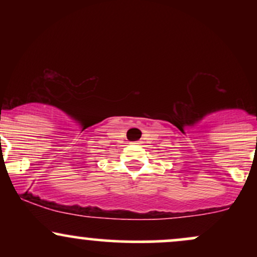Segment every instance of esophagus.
<instances>
[{
  "mask_svg": "<svg viewBox=\"0 0 257 257\" xmlns=\"http://www.w3.org/2000/svg\"><path fill=\"white\" fill-rule=\"evenodd\" d=\"M133 144H135V145H140L141 141H135V143H133Z\"/></svg>",
  "mask_w": 257,
  "mask_h": 257,
  "instance_id": "obj_1",
  "label": "esophagus"
}]
</instances>
